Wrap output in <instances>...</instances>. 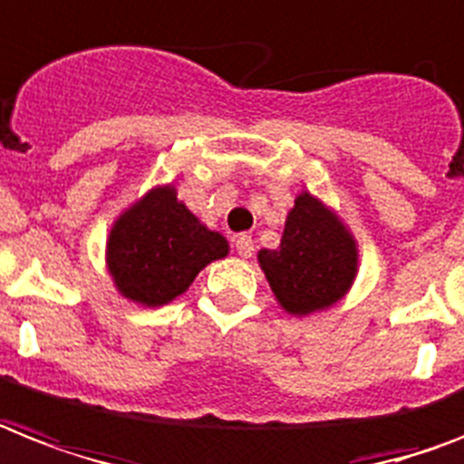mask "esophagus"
Masks as SVG:
<instances>
[{
    "mask_svg": "<svg viewBox=\"0 0 464 464\" xmlns=\"http://www.w3.org/2000/svg\"><path fill=\"white\" fill-rule=\"evenodd\" d=\"M236 250H238L240 257H252V252H255V243H252L250 236H238L236 238Z\"/></svg>",
    "mask_w": 464,
    "mask_h": 464,
    "instance_id": "esophagus-1",
    "label": "esophagus"
}]
</instances>
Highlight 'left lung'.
<instances>
[{
    "label": "left lung",
    "mask_w": 464,
    "mask_h": 464,
    "mask_svg": "<svg viewBox=\"0 0 464 464\" xmlns=\"http://www.w3.org/2000/svg\"><path fill=\"white\" fill-rule=\"evenodd\" d=\"M257 259L276 300L291 314L338 303L357 271L353 236L310 193L297 195L278 250H259Z\"/></svg>",
    "instance_id": "8db88e82"
}]
</instances>
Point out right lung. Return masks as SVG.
<instances>
[{
	"label": "right lung",
	"instance_id": "add662e5",
	"mask_svg": "<svg viewBox=\"0 0 464 464\" xmlns=\"http://www.w3.org/2000/svg\"><path fill=\"white\" fill-rule=\"evenodd\" d=\"M226 255L224 236L199 224L171 186L154 188L123 212L107 243L119 293L147 307L171 303L209 262Z\"/></svg>",
	"mask_w": 464,
	"mask_h": 464
}]
</instances>
